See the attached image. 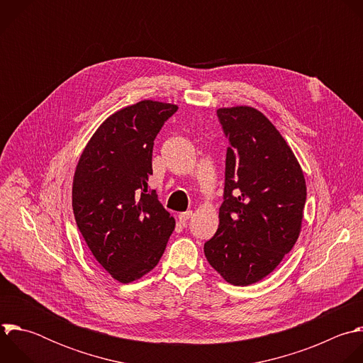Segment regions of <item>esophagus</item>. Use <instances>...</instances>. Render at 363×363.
Wrapping results in <instances>:
<instances>
[{
	"instance_id": "34e87169",
	"label": "esophagus",
	"mask_w": 363,
	"mask_h": 363,
	"mask_svg": "<svg viewBox=\"0 0 363 363\" xmlns=\"http://www.w3.org/2000/svg\"><path fill=\"white\" fill-rule=\"evenodd\" d=\"M190 217H191V211H184V213L179 214V220H180L182 225H186L189 222Z\"/></svg>"
}]
</instances>
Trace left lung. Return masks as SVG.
<instances>
[{
  "label": "left lung",
  "mask_w": 363,
  "mask_h": 363,
  "mask_svg": "<svg viewBox=\"0 0 363 363\" xmlns=\"http://www.w3.org/2000/svg\"><path fill=\"white\" fill-rule=\"evenodd\" d=\"M229 138L219 229L204 243L210 266L235 286L272 273L295 246L306 182L286 140L259 110H217Z\"/></svg>",
  "instance_id": "8db88e82"
}]
</instances>
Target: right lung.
I'll list each match as a JSON object with an SVG mask.
<instances>
[{
	"instance_id": "obj_1",
	"label": "right lung",
	"mask_w": 363,
	"mask_h": 363,
	"mask_svg": "<svg viewBox=\"0 0 363 363\" xmlns=\"http://www.w3.org/2000/svg\"><path fill=\"white\" fill-rule=\"evenodd\" d=\"M176 104L143 100L96 130L72 180V211L96 260L121 283L156 267L174 219L149 191L155 138Z\"/></svg>"
}]
</instances>
